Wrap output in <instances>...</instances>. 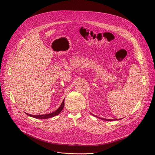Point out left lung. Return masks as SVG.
I'll return each mask as SVG.
<instances>
[{
  "instance_id": "obj_1",
  "label": "left lung",
  "mask_w": 155,
  "mask_h": 155,
  "mask_svg": "<svg viewBox=\"0 0 155 155\" xmlns=\"http://www.w3.org/2000/svg\"><path fill=\"white\" fill-rule=\"evenodd\" d=\"M99 118V117H98ZM100 119H102V120H105V121H114V120H109V119H105V118H99ZM121 119H123V118H121L120 120H121ZM120 120V119H119Z\"/></svg>"
}]
</instances>
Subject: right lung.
Instances as JSON below:
<instances>
[{"instance_id": "obj_1", "label": "right lung", "mask_w": 155, "mask_h": 155, "mask_svg": "<svg viewBox=\"0 0 155 155\" xmlns=\"http://www.w3.org/2000/svg\"><path fill=\"white\" fill-rule=\"evenodd\" d=\"M64 99L63 100V102H62L61 106L56 110L55 112H53V113H51V114H45V115H30V114H28L27 113H26L28 115L31 117H33V118H38V119H47V118H52L53 117H55L57 115H58L61 111L64 108Z\"/></svg>"}]
</instances>
